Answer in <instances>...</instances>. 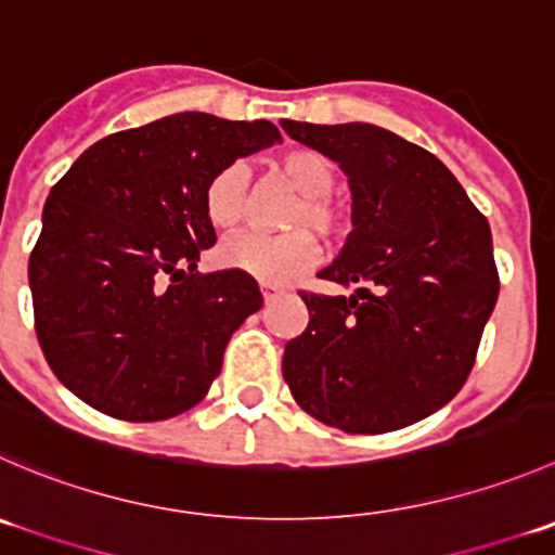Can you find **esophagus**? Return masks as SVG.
Here are the masks:
<instances>
[{
  "mask_svg": "<svg viewBox=\"0 0 555 555\" xmlns=\"http://www.w3.org/2000/svg\"><path fill=\"white\" fill-rule=\"evenodd\" d=\"M260 289H262V298H266V300L279 298V295L284 293V289L276 287V284H260Z\"/></svg>",
  "mask_w": 555,
  "mask_h": 555,
  "instance_id": "esophagus-1",
  "label": "esophagus"
}]
</instances>
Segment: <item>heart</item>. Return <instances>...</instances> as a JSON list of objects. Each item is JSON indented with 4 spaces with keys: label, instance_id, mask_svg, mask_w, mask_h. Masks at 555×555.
Here are the masks:
<instances>
[{
    "label": "heart",
    "instance_id": "b5f03b06",
    "mask_svg": "<svg viewBox=\"0 0 555 555\" xmlns=\"http://www.w3.org/2000/svg\"><path fill=\"white\" fill-rule=\"evenodd\" d=\"M276 170L300 195L284 219V228L293 233L235 235L217 249L219 266L262 284H287L309 271L320 260V246L311 230L322 238H333L341 228V217L327 197L336 184V168L325 154L314 149H289L276 159ZM244 208L246 168L241 163L222 165L203 186L206 219L217 230H233L244 219Z\"/></svg>",
    "mask_w": 555,
    "mask_h": 555
}]
</instances>
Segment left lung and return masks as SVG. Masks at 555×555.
Wrapping results in <instances>:
<instances>
[{"label": "left lung", "mask_w": 555, "mask_h": 555, "mask_svg": "<svg viewBox=\"0 0 555 555\" xmlns=\"http://www.w3.org/2000/svg\"><path fill=\"white\" fill-rule=\"evenodd\" d=\"M293 141L338 163L352 233L317 276L352 295L300 293L309 325L287 341L300 409L347 434H385L464 387L499 298L488 219L426 149L376 124L282 118Z\"/></svg>", "instance_id": "obj_1"}]
</instances>
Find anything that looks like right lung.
Segmentation results:
<instances>
[{"label":"right lung","instance_id":"right-lung-1","mask_svg":"<svg viewBox=\"0 0 555 555\" xmlns=\"http://www.w3.org/2000/svg\"><path fill=\"white\" fill-rule=\"evenodd\" d=\"M279 141L271 121L173 113L107 134L59 179L29 287L42 354L80 401L154 423L206 396L262 295L246 273H197L217 244L203 186Z\"/></svg>","mask_w":555,"mask_h":555}]
</instances>
